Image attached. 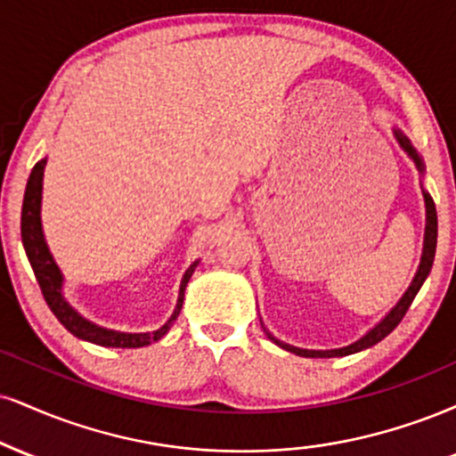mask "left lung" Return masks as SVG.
<instances>
[{"label":"left lung","mask_w":456,"mask_h":456,"mask_svg":"<svg viewBox=\"0 0 456 456\" xmlns=\"http://www.w3.org/2000/svg\"><path fill=\"white\" fill-rule=\"evenodd\" d=\"M393 134H395V138H397L399 146H402L403 151L408 152V157L412 159V161L416 163V167H419V172L422 174V169H425V167H422V161H420L419 152H416V148L410 144V140L405 138V135L399 129H393ZM422 195H425V206H427V227H425V244H422V256H420L419 272H416L414 281L408 287V290H405V293H403V297L397 301V305H395V308L388 312V314L382 318V321L378 322L374 329H371V331H367L363 338L356 339V342L350 344V346L333 348V350L295 348V346H290V344H284V342H281V339H276L270 331H267L265 327H263V329H265L267 338H270L272 342H276L281 348L289 350V353H295V354H299V356H310V359H331V356L354 354V353H361V350L374 346V344L380 342V339H385L388 333H391L393 329L397 327L399 322H402V318L405 316V312H408L410 304H412L414 297H416V293H419V290H420L422 282H425L427 276H429L431 265H433V256H436V246H437V212H436V204H433L431 195L427 193V191H422Z\"/></svg>","instance_id":"8db88e82"}]
</instances>
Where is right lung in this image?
Returning <instances> with one entry per match:
<instances>
[{
	"mask_svg": "<svg viewBox=\"0 0 456 456\" xmlns=\"http://www.w3.org/2000/svg\"><path fill=\"white\" fill-rule=\"evenodd\" d=\"M44 166H46V159L37 161L34 169H31L29 180H27L25 189V200H23V212H20V238H23V246L27 252V259H29L34 273L40 284L44 299H46L48 308L53 310V314L59 318V322L68 329L71 336L86 339V342L97 344V346H108V348H140L148 346V344L157 342L169 331V327L174 325V321L178 318L180 310H183L184 301V289L189 284L191 276H193L197 263L186 270L180 282V293L178 301H175L174 314L169 316V321L163 327H159L157 331H146V333H123V331H112V329H103L95 322L86 321L85 316H80L63 297V273L54 263L51 250H48L46 240L42 233V218H40V208H42V178H44Z\"/></svg>",
	"mask_w": 456,
	"mask_h": 456,
	"instance_id": "right-lung-1",
	"label": "right lung"
}]
</instances>
